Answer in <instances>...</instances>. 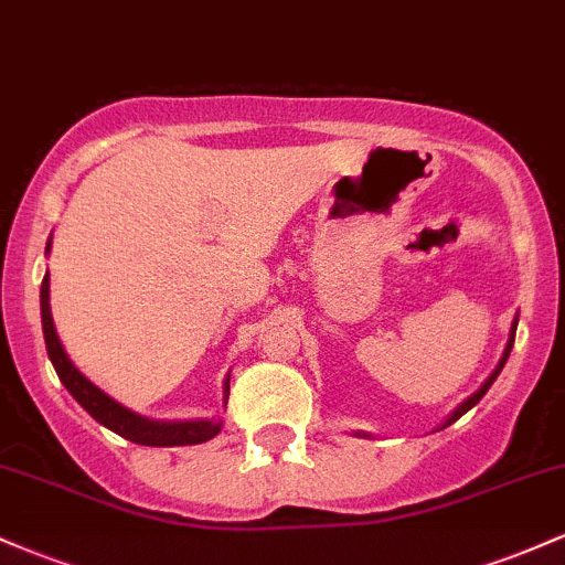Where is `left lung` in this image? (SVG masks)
<instances>
[{"instance_id": "obj_1", "label": "left lung", "mask_w": 565, "mask_h": 565, "mask_svg": "<svg viewBox=\"0 0 565 565\" xmlns=\"http://www.w3.org/2000/svg\"><path fill=\"white\" fill-rule=\"evenodd\" d=\"M515 329H518V319H515V321H512V329H510V340H508V348H504L502 359H499V364H497V369H494V372H491V374H489V380H486V382H483V385H481V387H478V391H476V393H472L468 401H462V404H459L457 408H454V412L449 414V419H446V423H444V427H449L451 423H457V419H459V417H462V414H465V412H470V408H472V406H476V404H478V401H481V398H483V395H486V391H489V387H491V385H494V380L499 377V372H502V366H504V364H508V355H510V350H512V342H515Z\"/></svg>"}]
</instances>
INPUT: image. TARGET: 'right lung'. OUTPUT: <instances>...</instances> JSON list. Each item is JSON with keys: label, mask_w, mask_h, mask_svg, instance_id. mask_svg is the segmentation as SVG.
I'll return each mask as SVG.
<instances>
[{"label": "right lung", "mask_w": 565, "mask_h": 565, "mask_svg": "<svg viewBox=\"0 0 565 565\" xmlns=\"http://www.w3.org/2000/svg\"><path fill=\"white\" fill-rule=\"evenodd\" d=\"M47 242V252H50ZM39 302H42V329H44V345H47V355L53 361L57 377H61L66 391L79 401V406L89 417L97 419L103 427L114 430L116 436L132 440L140 446H193L204 444V440L215 438L223 423L215 419H185V423H159V419L140 417V414L129 412L127 406H121L119 401H114L111 395L103 393L100 387L93 385L79 369L74 366V361L68 359V353L63 350L61 340H57L53 313H50V274L44 276L42 291H39ZM225 401L231 393V377H225Z\"/></svg>", "instance_id": "add662e5"}]
</instances>
